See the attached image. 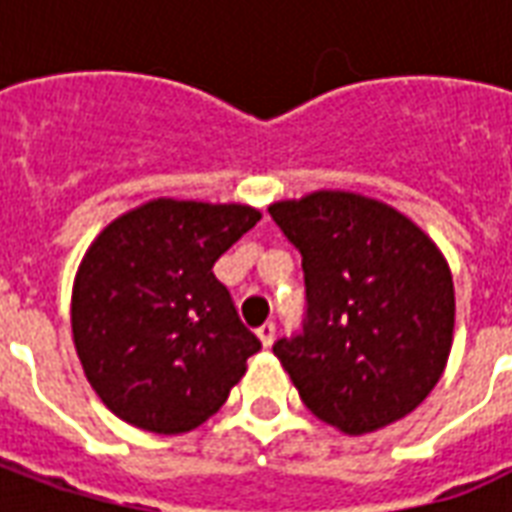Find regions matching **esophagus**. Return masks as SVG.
I'll use <instances>...</instances> for the list:
<instances>
[{"instance_id": "obj_1", "label": "esophagus", "mask_w": 512, "mask_h": 512, "mask_svg": "<svg viewBox=\"0 0 512 512\" xmlns=\"http://www.w3.org/2000/svg\"><path fill=\"white\" fill-rule=\"evenodd\" d=\"M257 337H260V343L266 345V348H271V345H274V337H277V326H274V323H263V326L257 329Z\"/></svg>"}]
</instances>
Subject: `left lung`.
Wrapping results in <instances>:
<instances>
[{"mask_svg": "<svg viewBox=\"0 0 512 512\" xmlns=\"http://www.w3.org/2000/svg\"><path fill=\"white\" fill-rule=\"evenodd\" d=\"M268 213L304 268V334L274 345L304 406L348 436L411 414L450 359L447 257L406 213L356 191H312Z\"/></svg>", "mask_w": 512, "mask_h": 512, "instance_id": "obj_1", "label": "left lung"}]
</instances>
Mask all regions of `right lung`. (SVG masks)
Instances as JSON below:
<instances>
[{
  "label": "right lung",
  "mask_w": 512,
  "mask_h": 512,
  "mask_svg": "<svg viewBox=\"0 0 512 512\" xmlns=\"http://www.w3.org/2000/svg\"><path fill=\"white\" fill-rule=\"evenodd\" d=\"M263 213L241 202H142L87 246L71 293L73 345L95 395L147 433L211 419L260 340L213 263Z\"/></svg>",
  "instance_id": "add662e5"
}]
</instances>
